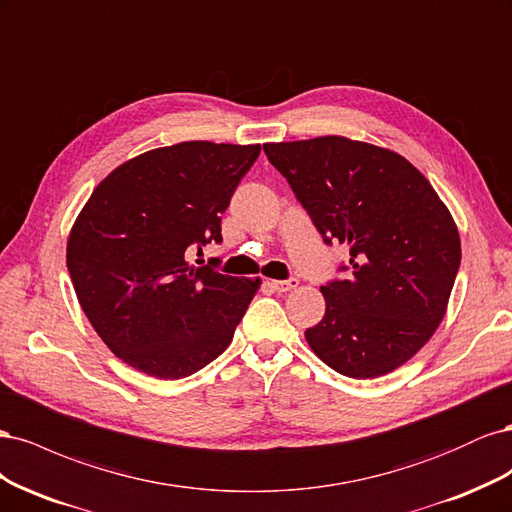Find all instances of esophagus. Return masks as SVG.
<instances>
[{
    "mask_svg": "<svg viewBox=\"0 0 512 512\" xmlns=\"http://www.w3.org/2000/svg\"><path fill=\"white\" fill-rule=\"evenodd\" d=\"M299 286V280L297 277H290V280H275L271 282V288L277 290V292H290Z\"/></svg>",
    "mask_w": 512,
    "mask_h": 512,
    "instance_id": "esophagus-1",
    "label": "esophagus"
}]
</instances>
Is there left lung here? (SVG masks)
I'll return each mask as SVG.
<instances>
[{
	"instance_id": "1",
	"label": "left lung",
	"mask_w": 512,
	"mask_h": 512,
	"mask_svg": "<svg viewBox=\"0 0 512 512\" xmlns=\"http://www.w3.org/2000/svg\"><path fill=\"white\" fill-rule=\"evenodd\" d=\"M262 149L324 243L350 250L348 280L320 288L327 312L305 331L309 348L356 380L410 361L442 322L459 271L451 211L421 170L391 149L346 136Z\"/></svg>"
}]
</instances>
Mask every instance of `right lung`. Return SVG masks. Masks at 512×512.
Masks as SVG:
<instances>
[{"label": "right lung", "mask_w": 512, "mask_h": 512, "mask_svg": "<svg viewBox=\"0 0 512 512\" xmlns=\"http://www.w3.org/2000/svg\"><path fill=\"white\" fill-rule=\"evenodd\" d=\"M260 145L188 141L117 166L76 218L66 262L85 316L123 363L160 380L228 348L260 277L190 265L222 241V218Z\"/></svg>", "instance_id": "right-lung-1"}]
</instances>
